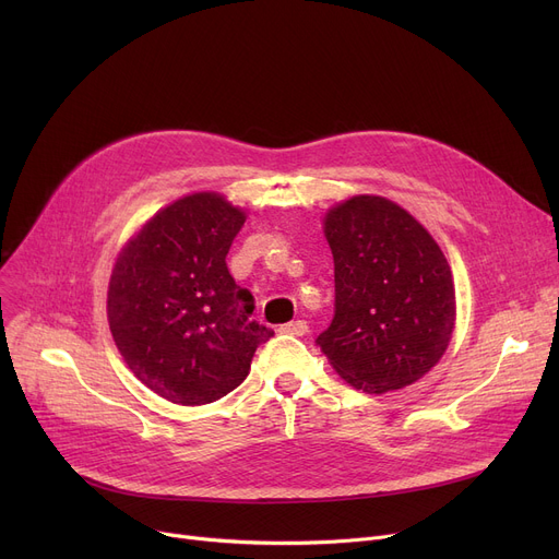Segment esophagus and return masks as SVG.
I'll list each match as a JSON object with an SVG mask.
<instances>
[{"label":"esophagus","mask_w":559,"mask_h":559,"mask_svg":"<svg viewBox=\"0 0 559 559\" xmlns=\"http://www.w3.org/2000/svg\"><path fill=\"white\" fill-rule=\"evenodd\" d=\"M278 333H287V335H306L308 333V324L304 319L299 321H289V324H283L278 329Z\"/></svg>","instance_id":"obj_1"}]
</instances>
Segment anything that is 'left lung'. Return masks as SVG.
<instances>
[{
  "label": "left lung",
  "mask_w": 559,
  "mask_h": 559,
  "mask_svg": "<svg viewBox=\"0 0 559 559\" xmlns=\"http://www.w3.org/2000/svg\"><path fill=\"white\" fill-rule=\"evenodd\" d=\"M335 262V314L317 337L335 373L367 394L424 378L455 329L451 264L399 203L354 194L324 215Z\"/></svg>",
  "instance_id": "left-lung-1"
}]
</instances>
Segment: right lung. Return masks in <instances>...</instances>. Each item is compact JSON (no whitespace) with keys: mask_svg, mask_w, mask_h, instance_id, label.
Instances as JSON below:
<instances>
[{"mask_svg":"<svg viewBox=\"0 0 559 559\" xmlns=\"http://www.w3.org/2000/svg\"><path fill=\"white\" fill-rule=\"evenodd\" d=\"M247 213L219 192H192L146 219L117 253L106 314L142 385L176 405H205L249 376L274 333L251 321L226 253Z\"/></svg>","mask_w":559,"mask_h":559,"instance_id":"obj_1","label":"right lung"}]
</instances>
